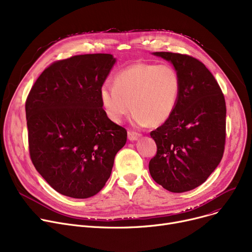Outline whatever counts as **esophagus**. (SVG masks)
I'll return each mask as SVG.
<instances>
[{
    "label": "esophagus",
    "instance_id": "34e87169",
    "mask_svg": "<svg viewBox=\"0 0 252 252\" xmlns=\"http://www.w3.org/2000/svg\"><path fill=\"white\" fill-rule=\"evenodd\" d=\"M142 135L140 133H137V131H133V130H128L127 131V138L129 141H136L138 140Z\"/></svg>",
    "mask_w": 252,
    "mask_h": 252
}]
</instances>
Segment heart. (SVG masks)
<instances>
[{"label":"heart","mask_w":252,"mask_h":252,"mask_svg":"<svg viewBox=\"0 0 252 252\" xmlns=\"http://www.w3.org/2000/svg\"><path fill=\"white\" fill-rule=\"evenodd\" d=\"M180 90V77L173 66L138 62L118 71L114 85L103 84L100 100L114 123H121L133 108L134 125L159 126L174 113Z\"/></svg>","instance_id":"heart-1"}]
</instances>
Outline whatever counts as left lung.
<instances>
[{"mask_svg": "<svg viewBox=\"0 0 252 252\" xmlns=\"http://www.w3.org/2000/svg\"><path fill=\"white\" fill-rule=\"evenodd\" d=\"M173 63L181 90L167 121L150 133L157 152L149 162L152 179L173 193L195 189L220 162L226 144V102L206 66L179 53L155 52Z\"/></svg>", "mask_w": 252, "mask_h": 252, "instance_id": "1", "label": "left lung"}]
</instances>
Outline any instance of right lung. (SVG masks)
<instances>
[{
    "instance_id": "obj_1",
    "label": "right lung",
    "mask_w": 252,
    "mask_h": 252,
    "mask_svg": "<svg viewBox=\"0 0 252 252\" xmlns=\"http://www.w3.org/2000/svg\"><path fill=\"white\" fill-rule=\"evenodd\" d=\"M115 58L85 54L52 63L25 102L31 159L50 186L85 199L96 195L111 175L126 129L111 122L100 89Z\"/></svg>"
}]
</instances>
